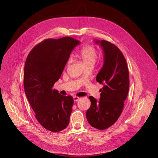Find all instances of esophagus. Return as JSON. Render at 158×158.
Returning <instances> with one entry per match:
<instances>
[{
	"label": "esophagus",
	"instance_id": "1",
	"mask_svg": "<svg viewBox=\"0 0 158 158\" xmlns=\"http://www.w3.org/2000/svg\"><path fill=\"white\" fill-rule=\"evenodd\" d=\"M73 101H74L75 102H77V101H78L79 100V99L81 98L80 97H76V96L73 97Z\"/></svg>",
	"mask_w": 158,
	"mask_h": 158
}]
</instances>
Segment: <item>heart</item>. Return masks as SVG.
<instances>
[{
    "label": "heart",
    "mask_w": 158,
    "mask_h": 158,
    "mask_svg": "<svg viewBox=\"0 0 158 158\" xmlns=\"http://www.w3.org/2000/svg\"><path fill=\"white\" fill-rule=\"evenodd\" d=\"M79 56L83 61L85 66H94L97 60V52L95 48L90 45H85L82 47L79 52ZM71 59H69L68 63H70Z\"/></svg>",
    "instance_id": "heart-1"
}]
</instances>
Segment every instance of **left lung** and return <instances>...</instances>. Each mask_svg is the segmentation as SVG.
<instances>
[{"mask_svg": "<svg viewBox=\"0 0 158 158\" xmlns=\"http://www.w3.org/2000/svg\"><path fill=\"white\" fill-rule=\"evenodd\" d=\"M95 41L104 54V64L96 81L104 86L100 89L98 101L89 97L91 106L86 111V118L93 127L104 130L113 125L122 112L129 89V76L126 59L120 49L110 41Z\"/></svg>", "mask_w": 158, "mask_h": 158, "instance_id": "left-lung-1", "label": "left lung"}]
</instances>
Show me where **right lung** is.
Returning a JSON list of instances; mask_svg holds the SVG:
<instances>
[{
  "instance_id": "add662e5",
  "label": "right lung",
  "mask_w": 158,
  "mask_h": 158,
  "mask_svg": "<svg viewBox=\"0 0 158 158\" xmlns=\"http://www.w3.org/2000/svg\"><path fill=\"white\" fill-rule=\"evenodd\" d=\"M80 41L71 37L47 39L33 48L25 63L23 86L28 101L39 123L59 132L69 126L73 97L53 89L73 48Z\"/></svg>"
}]
</instances>
